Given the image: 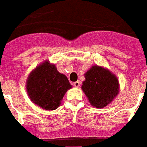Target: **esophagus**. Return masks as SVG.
Instances as JSON below:
<instances>
[{
	"label": "esophagus",
	"mask_w": 147,
	"mask_h": 147,
	"mask_svg": "<svg viewBox=\"0 0 147 147\" xmlns=\"http://www.w3.org/2000/svg\"><path fill=\"white\" fill-rule=\"evenodd\" d=\"M80 84H81V83H80V81H76V82H74V86L75 87H79L80 86Z\"/></svg>",
	"instance_id": "obj_1"
}]
</instances>
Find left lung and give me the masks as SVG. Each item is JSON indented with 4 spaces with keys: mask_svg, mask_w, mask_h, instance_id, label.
I'll return each mask as SVG.
<instances>
[{
    "mask_svg": "<svg viewBox=\"0 0 147 147\" xmlns=\"http://www.w3.org/2000/svg\"><path fill=\"white\" fill-rule=\"evenodd\" d=\"M84 76L81 88L92 106L98 109L107 106L119 92L117 77L102 67L94 65Z\"/></svg>",
    "mask_w": 147,
    "mask_h": 147,
    "instance_id": "obj_1",
    "label": "left lung"
}]
</instances>
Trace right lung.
<instances>
[{"label":"right lung","instance_id":"obj_1","mask_svg":"<svg viewBox=\"0 0 147 147\" xmlns=\"http://www.w3.org/2000/svg\"><path fill=\"white\" fill-rule=\"evenodd\" d=\"M71 88L67 77L60 74L55 64L49 61L36 67L26 80L29 98L45 110L57 109L66 92Z\"/></svg>","mask_w":147,"mask_h":147}]
</instances>
